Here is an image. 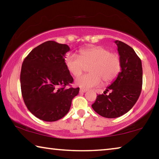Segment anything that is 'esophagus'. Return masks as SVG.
<instances>
[{
	"label": "esophagus",
	"mask_w": 159,
	"mask_h": 159,
	"mask_svg": "<svg viewBox=\"0 0 159 159\" xmlns=\"http://www.w3.org/2000/svg\"><path fill=\"white\" fill-rule=\"evenodd\" d=\"M87 90L85 89H80V93H85Z\"/></svg>",
	"instance_id": "obj_1"
}]
</instances>
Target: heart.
Returning <instances> with one entry per match:
<instances>
[{
  "mask_svg": "<svg viewBox=\"0 0 159 159\" xmlns=\"http://www.w3.org/2000/svg\"><path fill=\"white\" fill-rule=\"evenodd\" d=\"M65 64L69 71L74 76H79L89 66L90 73L83 75L76 80V84L83 88H90L102 84V80L110 83L118 76L121 69L119 55L110 52L107 48L95 46L83 49L80 55H66Z\"/></svg>",
  "mask_w": 159,
  "mask_h": 159,
  "instance_id": "heart-1",
  "label": "heart"
}]
</instances>
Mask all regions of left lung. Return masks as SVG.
<instances>
[{
	"mask_svg": "<svg viewBox=\"0 0 159 159\" xmlns=\"http://www.w3.org/2000/svg\"><path fill=\"white\" fill-rule=\"evenodd\" d=\"M115 43L121 61V71L92 104L94 111L109 118L119 117L130 111L138 101L142 86L141 60L125 43L116 41ZM109 91L110 95H106Z\"/></svg>",
	"mask_w": 159,
	"mask_h": 159,
	"instance_id": "obj_1",
	"label": "left lung"
}]
</instances>
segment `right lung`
<instances>
[{"label":"right lung","mask_w":159,"mask_h":159,"mask_svg":"<svg viewBox=\"0 0 159 159\" xmlns=\"http://www.w3.org/2000/svg\"><path fill=\"white\" fill-rule=\"evenodd\" d=\"M70 50L66 44L53 41L32 50L21 65V95L32 114L44 121H56L69 112L79 88H66L73 83L65 64Z\"/></svg>","instance_id":"add662e5"}]
</instances>
